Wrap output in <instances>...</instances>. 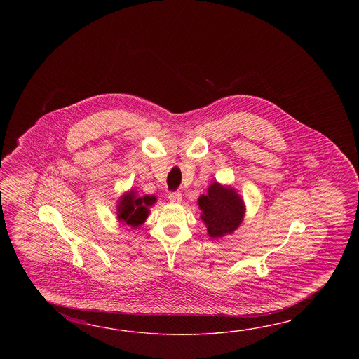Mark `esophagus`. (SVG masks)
<instances>
[{"label":"esophagus","instance_id":"esophagus-1","mask_svg":"<svg viewBox=\"0 0 359 359\" xmlns=\"http://www.w3.org/2000/svg\"><path fill=\"white\" fill-rule=\"evenodd\" d=\"M169 200H170V203H175V204H180L181 201H182V194L181 192H170L169 194Z\"/></svg>","mask_w":359,"mask_h":359}]
</instances>
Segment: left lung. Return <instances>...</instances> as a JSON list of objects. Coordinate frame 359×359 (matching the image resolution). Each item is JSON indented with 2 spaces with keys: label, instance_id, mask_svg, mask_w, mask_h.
<instances>
[{
  "label": "left lung",
  "instance_id": "left-lung-1",
  "mask_svg": "<svg viewBox=\"0 0 359 359\" xmlns=\"http://www.w3.org/2000/svg\"><path fill=\"white\" fill-rule=\"evenodd\" d=\"M198 205L200 218L205 224L208 236L218 240L236 231L244 221L245 203L232 186L212 183L206 195H200Z\"/></svg>",
  "mask_w": 359,
  "mask_h": 359
}]
</instances>
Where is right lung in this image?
I'll list each match as a JSON object with an SVG mask.
<instances>
[{
    "instance_id": "right-lung-1",
    "label": "right lung",
    "mask_w": 359,
    "mask_h": 359,
    "mask_svg": "<svg viewBox=\"0 0 359 359\" xmlns=\"http://www.w3.org/2000/svg\"><path fill=\"white\" fill-rule=\"evenodd\" d=\"M156 203L154 195L140 196L133 189L126 191L116 201V218L123 226H130L132 229H138L150 214V206Z\"/></svg>"
}]
</instances>
